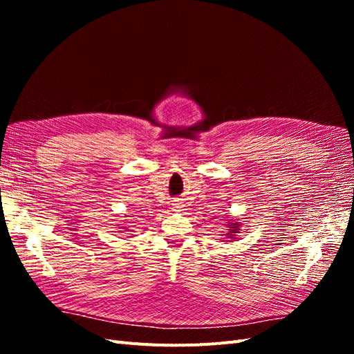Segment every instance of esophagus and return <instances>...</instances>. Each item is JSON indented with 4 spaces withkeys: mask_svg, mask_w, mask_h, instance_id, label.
<instances>
[{
    "mask_svg": "<svg viewBox=\"0 0 354 354\" xmlns=\"http://www.w3.org/2000/svg\"><path fill=\"white\" fill-rule=\"evenodd\" d=\"M178 208V203H176V211H180V209H177Z\"/></svg>",
    "mask_w": 354,
    "mask_h": 354,
    "instance_id": "1",
    "label": "esophagus"
}]
</instances>
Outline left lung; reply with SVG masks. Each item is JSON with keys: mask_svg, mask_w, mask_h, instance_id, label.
Here are the masks:
<instances>
[{"mask_svg": "<svg viewBox=\"0 0 354 354\" xmlns=\"http://www.w3.org/2000/svg\"><path fill=\"white\" fill-rule=\"evenodd\" d=\"M227 227H229V232L226 233L227 238H229V239H233V238L236 236V234L239 233V230H241V223H239V221H234L233 218H229Z\"/></svg>", "mask_w": 354, "mask_h": 354, "instance_id": "obj_1", "label": "left lung"}]
</instances>
